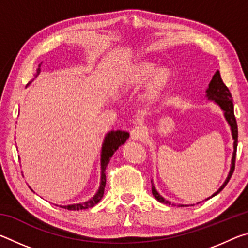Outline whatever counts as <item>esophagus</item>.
<instances>
[{
	"instance_id": "34e87169",
	"label": "esophagus",
	"mask_w": 248,
	"mask_h": 248,
	"mask_svg": "<svg viewBox=\"0 0 248 248\" xmlns=\"http://www.w3.org/2000/svg\"><path fill=\"white\" fill-rule=\"evenodd\" d=\"M146 137V132L143 127L141 125H138V127H134L131 131H130V138L133 141H142L144 140Z\"/></svg>"
}]
</instances>
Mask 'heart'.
I'll return each mask as SVG.
<instances>
[{
	"instance_id": "heart-1",
	"label": "heart",
	"mask_w": 248,
	"mask_h": 248,
	"mask_svg": "<svg viewBox=\"0 0 248 248\" xmlns=\"http://www.w3.org/2000/svg\"><path fill=\"white\" fill-rule=\"evenodd\" d=\"M150 79L146 85L144 100L148 104H153L159 98L167 87H169L171 72L167 68H159L152 61H140L127 69L120 75L116 82V90L124 92L137 89Z\"/></svg>"
}]
</instances>
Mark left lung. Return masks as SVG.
<instances>
[{
	"label": "left lung",
	"instance_id": "left-lung-1",
	"mask_svg": "<svg viewBox=\"0 0 248 248\" xmlns=\"http://www.w3.org/2000/svg\"><path fill=\"white\" fill-rule=\"evenodd\" d=\"M205 93H207V95H205V96H207V98L209 100H212V102H215L217 105H219L220 108L222 109V110H223L225 120L228 121V124H230L231 131H232V137H233V140H234V143H233L234 151H233L232 162H231L230 173L228 175V177H226L225 182L223 183V185H222L219 189H217L211 197H209L208 199H210V198H212V197H215L216 195L219 194V192L222 189H223V188L226 186V184L229 183L231 176H232V174H233L234 169H235V158H236L238 131H237L236 119H235V116H234V105H233V100H232V95H231L229 89L226 87V85L223 83V81H222L220 71H217L215 75L212 77L211 82L209 83V87L207 89V91H205ZM152 194L155 197V199L159 201V202L165 203V204H170H170L176 205L174 203H171L170 201L165 200L164 198H163V197L158 194L157 190L155 189L153 184H152ZM180 207H184V204L180 205Z\"/></svg>",
	"mask_w": 248,
	"mask_h": 248
}]
</instances>
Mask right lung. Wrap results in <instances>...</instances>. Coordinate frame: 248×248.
I'll list each match as a JSON object with an SVG mask.
<instances>
[{
    "mask_svg": "<svg viewBox=\"0 0 248 248\" xmlns=\"http://www.w3.org/2000/svg\"><path fill=\"white\" fill-rule=\"evenodd\" d=\"M40 73V64L37 69V73L35 78ZM28 84H31L29 82ZM27 84V85H28ZM129 138V133L125 131H120V130H117V131H110L106 134L104 139V143L102 146V154H100V166H102V176H100V185L98 188V191L96 192V195L93 198L90 199L89 201H85L83 203H75V204H69V205H60L61 208L68 209V210H84L94 207L95 204H97L100 200H102L104 196V190L105 186H106V174H105V170H106V166L108 165L109 161H110V157L114 155L117 150L119 149L120 145H123L127 139Z\"/></svg>",
    "mask_w": 248,
    "mask_h": 248,
    "instance_id": "add662e5",
    "label": "right lung"
}]
</instances>
